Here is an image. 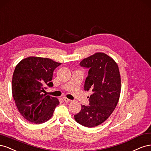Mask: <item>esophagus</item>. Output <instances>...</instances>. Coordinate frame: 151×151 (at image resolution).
Here are the masks:
<instances>
[{
	"instance_id": "esophagus-1",
	"label": "esophagus",
	"mask_w": 151,
	"mask_h": 151,
	"mask_svg": "<svg viewBox=\"0 0 151 151\" xmlns=\"http://www.w3.org/2000/svg\"><path fill=\"white\" fill-rule=\"evenodd\" d=\"M63 100H64V101H67V102H70V101H71V100H70V99H67L66 97H65V96H64L63 97Z\"/></svg>"
}]
</instances>
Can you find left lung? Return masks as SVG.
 <instances>
[{
	"label": "left lung",
	"mask_w": 151,
	"mask_h": 151,
	"mask_svg": "<svg viewBox=\"0 0 151 151\" xmlns=\"http://www.w3.org/2000/svg\"><path fill=\"white\" fill-rule=\"evenodd\" d=\"M81 66L89 68L84 90L93 92L90 96L88 106L81 105L75 115L78 123L86 127H94L107 119L118 104L121 90L119 66L109 56L96 52L83 60Z\"/></svg>",
	"instance_id": "left-lung-1"
}]
</instances>
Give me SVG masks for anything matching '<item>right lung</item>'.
I'll return each instance as SVG.
<instances>
[{
    "label": "right lung",
    "mask_w": 151,
    "mask_h": 151,
    "mask_svg": "<svg viewBox=\"0 0 151 151\" xmlns=\"http://www.w3.org/2000/svg\"><path fill=\"white\" fill-rule=\"evenodd\" d=\"M61 63L46 58L30 56L19 62L14 70L12 92L17 108L23 117L40 124L49 120L60 101L44 94L52 87L53 71Z\"/></svg>",
    "instance_id": "add662e5"
}]
</instances>
